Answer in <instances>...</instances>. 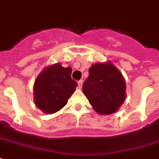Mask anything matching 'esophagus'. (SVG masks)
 Segmentation results:
<instances>
[{"instance_id":"34e87169","label":"esophagus","mask_w":159,"mask_h":159,"mask_svg":"<svg viewBox=\"0 0 159 159\" xmlns=\"http://www.w3.org/2000/svg\"><path fill=\"white\" fill-rule=\"evenodd\" d=\"M82 82H82V80H79V81L77 82V85H78V88H80V89L82 88Z\"/></svg>"}]
</instances>
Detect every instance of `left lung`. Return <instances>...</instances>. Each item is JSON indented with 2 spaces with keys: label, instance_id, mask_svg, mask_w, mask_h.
I'll return each instance as SVG.
<instances>
[{
  "label": "left lung",
  "instance_id": "obj_1",
  "mask_svg": "<svg viewBox=\"0 0 159 159\" xmlns=\"http://www.w3.org/2000/svg\"><path fill=\"white\" fill-rule=\"evenodd\" d=\"M82 91L95 111L102 115H111L125 102V82L113 64L96 63L89 68Z\"/></svg>",
  "mask_w": 159,
  "mask_h": 159
}]
</instances>
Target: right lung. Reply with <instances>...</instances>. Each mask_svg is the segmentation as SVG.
Listing matches in <instances>:
<instances>
[{
    "label": "right lung",
    "mask_w": 159,
    "mask_h": 159,
    "mask_svg": "<svg viewBox=\"0 0 159 159\" xmlns=\"http://www.w3.org/2000/svg\"><path fill=\"white\" fill-rule=\"evenodd\" d=\"M71 74V67H63L59 63L43 70L37 77L34 87L36 106L47 114L61 110L77 86Z\"/></svg>",
    "instance_id": "add662e5"
}]
</instances>
